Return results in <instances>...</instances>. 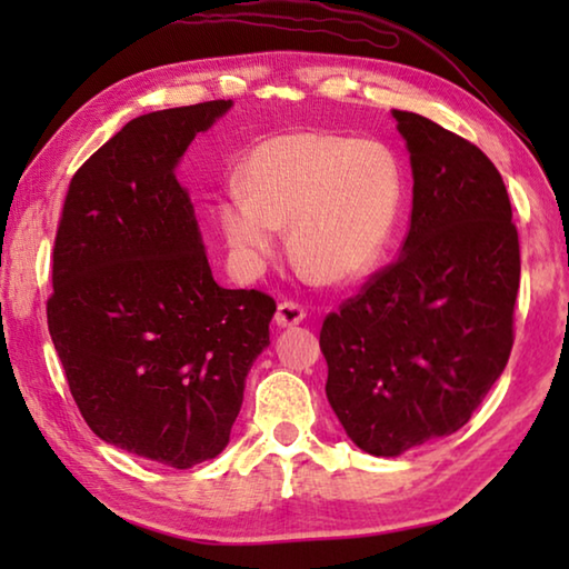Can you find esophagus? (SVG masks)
<instances>
[{"instance_id":"esophagus-1","label":"esophagus","mask_w":569,"mask_h":569,"mask_svg":"<svg viewBox=\"0 0 569 569\" xmlns=\"http://www.w3.org/2000/svg\"><path fill=\"white\" fill-rule=\"evenodd\" d=\"M306 319V311L303 306H298L293 301H283L278 303V311H276V326H281V329H288V326H298Z\"/></svg>"}]
</instances>
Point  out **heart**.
Segmentation results:
<instances>
[{"mask_svg": "<svg viewBox=\"0 0 569 569\" xmlns=\"http://www.w3.org/2000/svg\"><path fill=\"white\" fill-rule=\"evenodd\" d=\"M403 176L381 140L301 130L263 140L218 203L236 261L256 271L291 223L296 261L329 283L356 281L381 261L399 223Z\"/></svg>", "mask_w": 569, "mask_h": 569, "instance_id": "b5f03b06", "label": "heart"}]
</instances>
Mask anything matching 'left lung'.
I'll return each instance as SVG.
<instances>
[{
  "mask_svg": "<svg viewBox=\"0 0 569 569\" xmlns=\"http://www.w3.org/2000/svg\"><path fill=\"white\" fill-rule=\"evenodd\" d=\"M413 200L397 263L329 313L326 397L356 447L399 457L455 435L515 343L519 238L502 176L469 140L393 110Z\"/></svg>",
  "mask_w": 569,
  "mask_h": 569,
  "instance_id": "1",
  "label": "left lung"
}]
</instances>
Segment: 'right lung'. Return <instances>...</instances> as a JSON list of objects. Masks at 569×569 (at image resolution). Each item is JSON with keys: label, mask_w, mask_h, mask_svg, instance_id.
Returning a JSON list of instances; mask_svg holds the SVG:
<instances>
[{"label": "right lung", "mask_w": 569, "mask_h": 569, "mask_svg": "<svg viewBox=\"0 0 569 569\" xmlns=\"http://www.w3.org/2000/svg\"><path fill=\"white\" fill-rule=\"evenodd\" d=\"M213 100L130 120L67 190L47 326L88 427L108 445L190 469L218 457L268 343L276 301L216 283L176 178Z\"/></svg>", "instance_id": "right-lung-1"}]
</instances>
